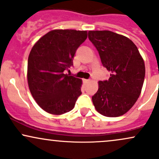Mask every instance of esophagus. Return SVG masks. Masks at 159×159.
<instances>
[{
  "instance_id": "34e87169",
  "label": "esophagus",
  "mask_w": 159,
  "mask_h": 159,
  "mask_svg": "<svg viewBox=\"0 0 159 159\" xmlns=\"http://www.w3.org/2000/svg\"><path fill=\"white\" fill-rule=\"evenodd\" d=\"M83 81L84 82V83H87V82H89V81H90V80H87V79H84V80H83Z\"/></svg>"
}]
</instances>
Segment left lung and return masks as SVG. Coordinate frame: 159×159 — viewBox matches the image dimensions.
Returning <instances> with one entry per match:
<instances>
[{"label": "left lung", "mask_w": 159, "mask_h": 159, "mask_svg": "<svg viewBox=\"0 0 159 159\" xmlns=\"http://www.w3.org/2000/svg\"><path fill=\"white\" fill-rule=\"evenodd\" d=\"M88 38L97 49L103 66L110 72L108 80L98 81L93 103L103 116H122L140 96L145 77L143 58L126 36L110 30H90Z\"/></svg>", "instance_id": "obj_1"}]
</instances>
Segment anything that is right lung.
<instances>
[{"label": "right lung", "instance_id": "right-lung-1", "mask_svg": "<svg viewBox=\"0 0 159 159\" xmlns=\"http://www.w3.org/2000/svg\"><path fill=\"white\" fill-rule=\"evenodd\" d=\"M86 30H53L34 45L27 61V82L36 103L45 111L61 115L74 108L81 94L82 81L64 74L72 66Z\"/></svg>", "mask_w": 159, "mask_h": 159}]
</instances>
